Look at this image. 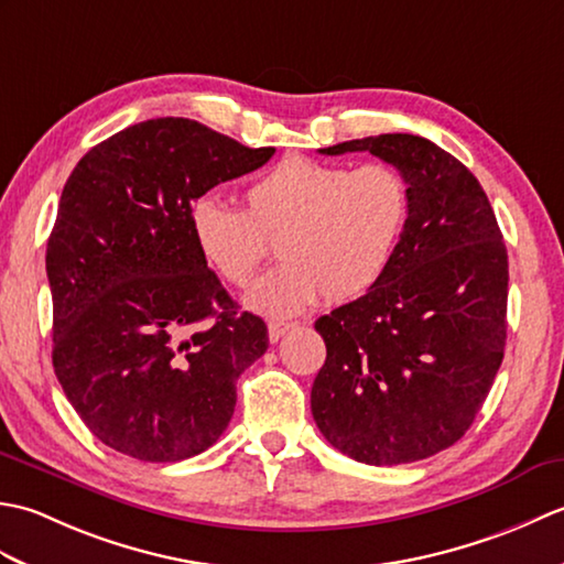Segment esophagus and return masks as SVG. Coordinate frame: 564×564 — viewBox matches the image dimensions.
Instances as JSON below:
<instances>
[{
  "label": "esophagus",
  "mask_w": 564,
  "mask_h": 564,
  "mask_svg": "<svg viewBox=\"0 0 564 564\" xmlns=\"http://www.w3.org/2000/svg\"><path fill=\"white\" fill-rule=\"evenodd\" d=\"M297 325L295 322H279V319H273V322H269V339L275 344L279 341L285 332H291V329H295Z\"/></svg>",
  "instance_id": "obj_1"
}]
</instances>
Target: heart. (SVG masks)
Masks as SVG:
<instances>
[{
    "label": "heart",
    "mask_w": 564,
    "mask_h": 564,
    "mask_svg": "<svg viewBox=\"0 0 564 564\" xmlns=\"http://www.w3.org/2000/svg\"><path fill=\"white\" fill-rule=\"evenodd\" d=\"M245 210L200 196L188 208L203 261L232 285H247L275 242L279 267L259 279L245 305L269 317L303 313L322 295L349 303L382 279L410 220L412 196L390 164L358 170L289 154L261 172Z\"/></svg>",
    "instance_id": "b5f03b06"
}]
</instances>
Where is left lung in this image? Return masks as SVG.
<instances>
[{"instance_id":"8db88e82","label":"left lung","mask_w":564,"mask_h":564,"mask_svg":"<svg viewBox=\"0 0 564 564\" xmlns=\"http://www.w3.org/2000/svg\"><path fill=\"white\" fill-rule=\"evenodd\" d=\"M319 152L392 164L412 208L382 279L315 322L327 344L310 394L315 424L358 463L424 460L463 438L505 358V239L480 182L426 138L386 133Z\"/></svg>"}]
</instances>
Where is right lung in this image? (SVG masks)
Returning <instances> with one entry per match:
<instances>
[{
	"label": "right lung",
	"mask_w": 564,
	"mask_h": 564,
	"mask_svg": "<svg viewBox=\"0 0 564 564\" xmlns=\"http://www.w3.org/2000/svg\"><path fill=\"white\" fill-rule=\"evenodd\" d=\"M273 152L188 118H152L99 142L69 174L45 254L53 368L109 448L176 463L230 424L235 382L269 349V332L237 313L198 254L188 208Z\"/></svg>",
	"instance_id": "obj_1"
}]
</instances>
